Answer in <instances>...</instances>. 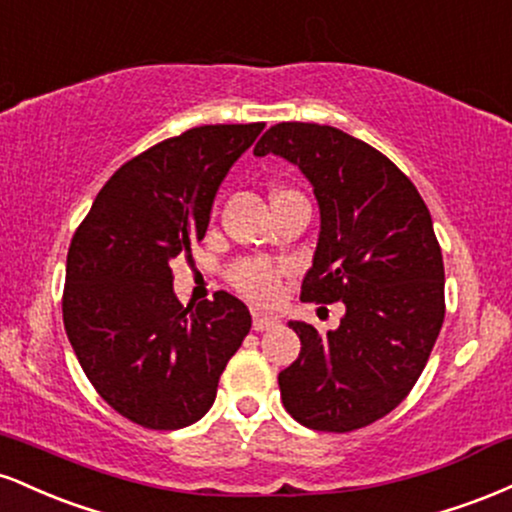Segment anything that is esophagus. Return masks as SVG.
<instances>
[{
  "instance_id": "34e87169",
  "label": "esophagus",
  "mask_w": 512,
  "mask_h": 512,
  "mask_svg": "<svg viewBox=\"0 0 512 512\" xmlns=\"http://www.w3.org/2000/svg\"><path fill=\"white\" fill-rule=\"evenodd\" d=\"M274 325H279V320H276V317L260 315V313L252 315V330H255V332H264V330H269V327H274Z\"/></svg>"
}]
</instances>
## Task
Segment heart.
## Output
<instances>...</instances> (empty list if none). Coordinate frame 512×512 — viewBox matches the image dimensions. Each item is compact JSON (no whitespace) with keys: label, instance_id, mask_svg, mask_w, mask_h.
Returning <instances> with one entry per match:
<instances>
[{"label":"heart","instance_id":"heart-1","mask_svg":"<svg viewBox=\"0 0 512 512\" xmlns=\"http://www.w3.org/2000/svg\"><path fill=\"white\" fill-rule=\"evenodd\" d=\"M298 195L289 187H276L272 192V202ZM228 281L240 296H245L255 305H272L281 293V269L269 260L260 257H243L228 267Z\"/></svg>","mask_w":512,"mask_h":512}]
</instances>
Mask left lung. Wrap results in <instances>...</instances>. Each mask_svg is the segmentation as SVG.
I'll return each instance as SVG.
<instances>
[{
	"mask_svg": "<svg viewBox=\"0 0 512 512\" xmlns=\"http://www.w3.org/2000/svg\"><path fill=\"white\" fill-rule=\"evenodd\" d=\"M267 154L301 168L320 204L301 301L346 305L334 332L289 322L301 354L279 373L281 402L313 431H356L409 395L443 327L445 269L431 214L390 158L337 127L279 122L255 146V156Z\"/></svg>",
	"mask_w": 512,
	"mask_h": 512,
	"instance_id": "8db88e82",
	"label": "left lung"
}]
</instances>
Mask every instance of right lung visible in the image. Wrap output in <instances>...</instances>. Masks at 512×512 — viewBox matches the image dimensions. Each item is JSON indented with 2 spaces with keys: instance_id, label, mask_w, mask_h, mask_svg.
Returning <instances> with one entry per match:
<instances>
[{
  "instance_id": "right-lung-1",
  "label": "right lung",
  "mask_w": 512,
  "mask_h": 512,
  "mask_svg": "<svg viewBox=\"0 0 512 512\" xmlns=\"http://www.w3.org/2000/svg\"><path fill=\"white\" fill-rule=\"evenodd\" d=\"M262 129L192 127L134 156L105 182L69 245L62 317L74 354L98 395L151 431L207 414L252 327L245 303L226 291L185 308L170 260L204 238L221 180Z\"/></svg>"
}]
</instances>
